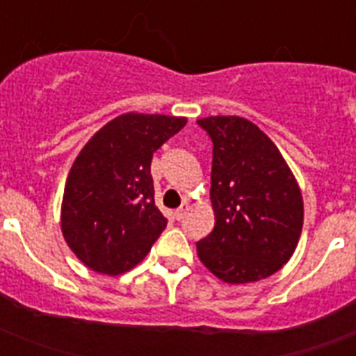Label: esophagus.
Returning a JSON list of instances; mask_svg holds the SVG:
<instances>
[{
	"label": "esophagus",
	"instance_id": "obj_1",
	"mask_svg": "<svg viewBox=\"0 0 356 356\" xmlns=\"http://www.w3.org/2000/svg\"><path fill=\"white\" fill-rule=\"evenodd\" d=\"M188 209H190L188 203H183V205L179 207L177 211L173 212V216H175V220H183L184 214H186V212H188Z\"/></svg>",
	"mask_w": 356,
	"mask_h": 356
}]
</instances>
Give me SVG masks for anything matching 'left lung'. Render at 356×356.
<instances>
[{"instance_id":"1","label":"left lung","mask_w":356,"mask_h":356,"mask_svg":"<svg viewBox=\"0 0 356 356\" xmlns=\"http://www.w3.org/2000/svg\"><path fill=\"white\" fill-rule=\"evenodd\" d=\"M212 138L214 229L197 242L207 270L229 284L273 275L298 248L303 195L270 136L240 116L197 120Z\"/></svg>"}]
</instances>
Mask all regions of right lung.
Masks as SVG:
<instances>
[{
	"instance_id": "add662e5",
	"label": "right lung",
	"mask_w": 356,
	"mask_h": 356,
	"mask_svg": "<svg viewBox=\"0 0 356 356\" xmlns=\"http://www.w3.org/2000/svg\"><path fill=\"white\" fill-rule=\"evenodd\" d=\"M184 125V116L125 113L83 145L64 184L60 231L86 268L116 277L149 253L166 227L151 159Z\"/></svg>"
}]
</instances>
